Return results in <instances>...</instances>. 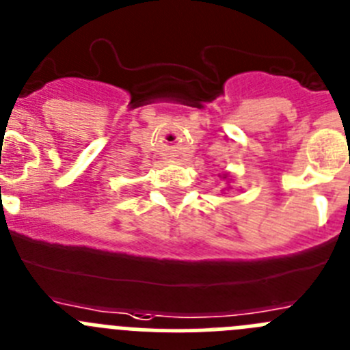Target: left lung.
Instances as JSON below:
<instances>
[{
  "label": "left lung",
  "mask_w": 350,
  "mask_h": 350,
  "mask_svg": "<svg viewBox=\"0 0 350 350\" xmlns=\"http://www.w3.org/2000/svg\"><path fill=\"white\" fill-rule=\"evenodd\" d=\"M222 178H224V180H227V182L230 180V178H229V175H222Z\"/></svg>",
  "instance_id": "1"
}]
</instances>
